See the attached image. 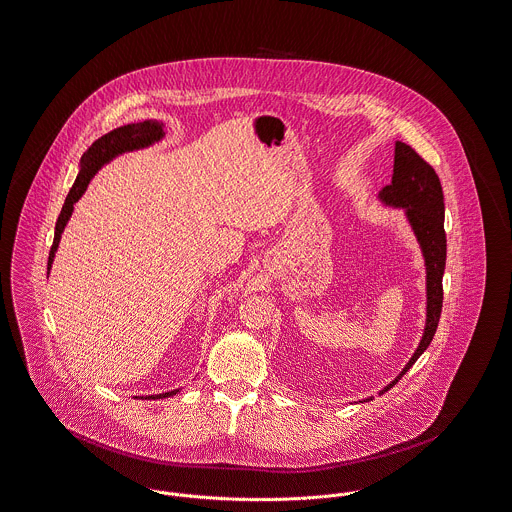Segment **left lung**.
<instances>
[{"label": "left lung", "mask_w": 512, "mask_h": 512, "mask_svg": "<svg viewBox=\"0 0 512 512\" xmlns=\"http://www.w3.org/2000/svg\"><path fill=\"white\" fill-rule=\"evenodd\" d=\"M380 202L390 207H400L406 213L409 227L419 242L425 260V285H427V318L423 336L402 373L396 376L384 390H390L402 376L408 373L421 353L433 340L441 310H443V273L446 264V235H444V196L441 180L435 169L425 163L409 145L396 141L394 149V174L392 182L378 194ZM373 400V398H367Z\"/></svg>", "instance_id": "8db88e82"}]
</instances>
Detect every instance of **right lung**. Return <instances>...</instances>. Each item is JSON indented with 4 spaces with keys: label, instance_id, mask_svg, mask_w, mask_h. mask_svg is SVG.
I'll use <instances>...</instances> for the list:
<instances>
[{
    "label": "right lung",
    "instance_id": "obj_1",
    "mask_svg": "<svg viewBox=\"0 0 512 512\" xmlns=\"http://www.w3.org/2000/svg\"><path fill=\"white\" fill-rule=\"evenodd\" d=\"M165 137V126L163 122L157 120H145V122H137V124H128V126H120L103 137H99L81 157V171L77 174L71 190H69L68 198L64 202V207L60 211V217L56 221V231H54V242L50 248V256H48V273L52 268L58 244L62 239V233L68 225L69 217L73 213V204L85 194L89 182L93 180V176L97 171L110 163L114 157L126 153V151H136L153 145L155 141H161ZM180 390H171L165 394H157V396H147L149 400H161V398H171L174 394H178Z\"/></svg>",
    "mask_w": 512,
    "mask_h": 512
}]
</instances>
